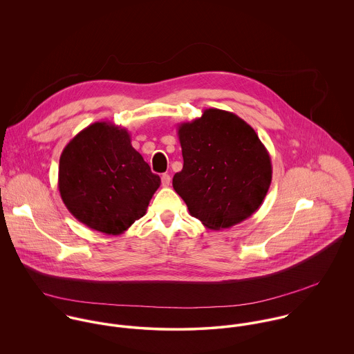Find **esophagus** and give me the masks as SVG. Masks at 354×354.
Segmentation results:
<instances>
[{
	"instance_id": "34e87169",
	"label": "esophagus",
	"mask_w": 354,
	"mask_h": 354,
	"mask_svg": "<svg viewBox=\"0 0 354 354\" xmlns=\"http://www.w3.org/2000/svg\"><path fill=\"white\" fill-rule=\"evenodd\" d=\"M160 181H162V187H169V185H170V176L166 174V173L162 174Z\"/></svg>"
}]
</instances>
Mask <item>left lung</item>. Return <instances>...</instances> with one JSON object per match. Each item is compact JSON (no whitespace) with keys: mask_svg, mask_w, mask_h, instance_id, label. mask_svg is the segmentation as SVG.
Returning <instances> with one entry per match:
<instances>
[{"mask_svg":"<svg viewBox=\"0 0 354 354\" xmlns=\"http://www.w3.org/2000/svg\"><path fill=\"white\" fill-rule=\"evenodd\" d=\"M183 170L173 188L207 229H229L259 209L271 178V158L252 127L234 113L205 109L178 124Z\"/></svg>","mask_w":354,"mask_h":354,"instance_id":"obj_1","label":"left lung"}]
</instances>
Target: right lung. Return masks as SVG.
Listing matches in <instances>:
<instances>
[{"mask_svg":"<svg viewBox=\"0 0 354 354\" xmlns=\"http://www.w3.org/2000/svg\"><path fill=\"white\" fill-rule=\"evenodd\" d=\"M160 185L129 132L98 121L80 131L59 156L58 191L83 225L118 236L140 219Z\"/></svg>","mask_w":354,"mask_h":354,"instance_id":"add662e5","label":"right lung"}]
</instances>
